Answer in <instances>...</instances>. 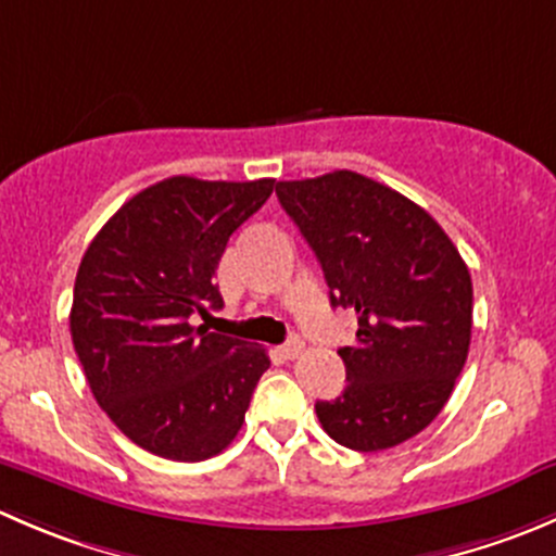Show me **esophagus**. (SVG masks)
<instances>
[{
  "instance_id": "1",
  "label": "esophagus",
  "mask_w": 556,
  "mask_h": 556,
  "mask_svg": "<svg viewBox=\"0 0 556 556\" xmlns=\"http://www.w3.org/2000/svg\"><path fill=\"white\" fill-rule=\"evenodd\" d=\"M301 352H304V341H301V339H295V336H293V339H288V341H285L282 346H279V355H282V357H288V361H295V357H299Z\"/></svg>"
}]
</instances>
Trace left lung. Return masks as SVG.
<instances>
[{"mask_svg":"<svg viewBox=\"0 0 556 556\" xmlns=\"http://www.w3.org/2000/svg\"><path fill=\"white\" fill-rule=\"evenodd\" d=\"M277 195L309 242L330 306L357 314L341 346L346 387L317 401L336 444L379 452L422 433L465 366L473 285L444 228L414 201L357 172L277 182Z\"/></svg>","mask_w":556,"mask_h":556,"instance_id":"1","label":"left lung"}]
</instances>
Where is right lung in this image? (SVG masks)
<instances>
[{"mask_svg":"<svg viewBox=\"0 0 556 556\" xmlns=\"http://www.w3.org/2000/svg\"><path fill=\"white\" fill-rule=\"evenodd\" d=\"M274 179L169 177L128 199L83 255L70 330L93 397L123 435L177 463L237 439L271 361L193 325L223 304L212 282L228 239Z\"/></svg>","mask_w":556,"mask_h":556,"instance_id":"1","label":"right lung"}]
</instances>
